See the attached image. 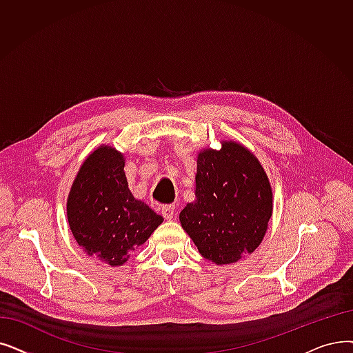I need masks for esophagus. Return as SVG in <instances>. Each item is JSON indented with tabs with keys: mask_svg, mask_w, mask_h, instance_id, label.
<instances>
[{
	"mask_svg": "<svg viewBox=\"0 0 353 353\" xmlns=\"http://www.w3.org/2000/svg\"><path fill=\"white\" fill-rule=\"evenodd\" d=\"M174 210H176L174 205H163V206H161V214H163V218L167 219V221L173 219Z\"/></svg>",
	"mask_w": 353,
	"mask_h": 353,
	"instance_id": "1",
	"label": "esophagus"
}]
</instances>
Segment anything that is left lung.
<instances>
[{"instance_id":"8db88e82","label":"left lung","mask_w":353,"mask_h":353,"mask_svg":"<svg viewBox=\"0 0 353 353\" xmlns=\"http://www.w3.org/2000/svg\"><path fill=\"white\" fill-rule=\"evenodd\" d=\"M196 201L180 212V223L199 252L223 265L254 252L272 214V190L261 163L235 141L197 156Z\"/></svg>"}]
</instances>
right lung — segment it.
I'll return each mask as SVG.
<instances>
[{"instance_id": "1", "label": "right lung", "mask_w": 353, "mask_h": 353, "mask_svg": "<svg viewBox=\"0 0 353 353\" xmlns=\"http://www.w3.org/2000/svg\"><path fill=\"white\" fill-rule=\"evenodd\" d=\"M125 159L101 145L81 165L68 197L70 231L88 254L111 267L127 263L163 222L128 189Z\"/></svg>"}]
</instances>
